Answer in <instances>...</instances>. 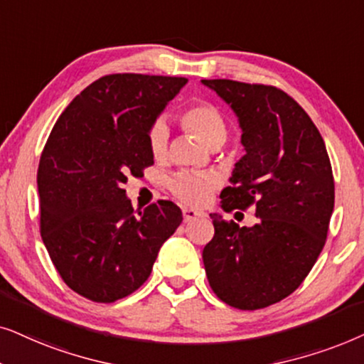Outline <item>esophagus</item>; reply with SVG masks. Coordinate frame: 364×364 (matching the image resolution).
Instances as JSON below:
<instances>
[{
    "label": "esophagus",
    "mask_w": 364,
    "mask_h": 364,
    "mask_svg": "<svg viewBox=\"0 0 364 364\" xmlns=\"http://www.w3.org/2000/svg\"><path fill=\"white\" fill-rule=\"evenodd\" d=\"M203 215H205V213L198 211V210H193V208H185V210H183V218H185L186 223L191 221V220H195V218H201Z\"/></svg>",
    "instance_id": "obj_1"
}]
</instances>
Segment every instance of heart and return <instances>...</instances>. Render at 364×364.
<instances>
[{"instance_id": "heart-1", "label": "heart", "mask_w": 364, "mask_h": 364, "mask_svg": "<svg viewBox=\"0 0 364 364\" xmlns=\"http://www.w3.org/2000/svg\"><path fill=\"white\" fill-rule=\"evenodd\" d=\"M181 124L186 132H190L201 139L203 143L213 148L223 144L228 134V126L221 111L210 103L191 105L181 114ZM169 128L163 119L154 121L148 132L149 151L156 159H161L168 151ZM218 185L216 178L203 173H179L169 179L168 186L179 201L198 206L208 201L213 190Z\"/></svg>"}]
</instances>
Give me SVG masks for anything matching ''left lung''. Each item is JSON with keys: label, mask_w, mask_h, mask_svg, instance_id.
I'll list each match as a JSON object with an SVG mask.
<instances>
[{"label": "left lung", "mask_w": 364, "mask_h": 364, "mask_svg": "<svg viewBox=\"0 0 364 364\" xmlns=\"http://www.w3.org/2000/svg\"><path fill=\"white\" fill-rule=\"evenodd\" d=\"M238 116L245 156L221 191L226 213L253 205L259 221L238 226L211 213L203 250L210 287L232 308L261 309L289 296L326 241L334 179L324 141L301 106L274 86L201 80Z\"/></svg>", "instance_id": "left-lung-1"}]
</instances>
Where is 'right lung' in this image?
I'll return each instance as SVG.
<instances>
[{
	"label": "right lung",
	"mask_w": 364,
	"mask_h": 364,
	"mask_svg": "<svg viewBox=\"0 0 364 364\" xmlns=\"http://www.w3.org/2000/svg\"><path fill=\"white\" fill-rule=\"evenodd\" d=\"M186 77L108 75L85 88L53 126L38 168L40 230L63 281L113 303L141 287L181 225L171 201L134 213L123 185L151 166L148 132Z\"/></svg>",
	"instance_id": "add662e5"
}]
</instances>
